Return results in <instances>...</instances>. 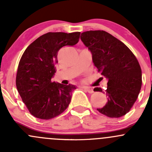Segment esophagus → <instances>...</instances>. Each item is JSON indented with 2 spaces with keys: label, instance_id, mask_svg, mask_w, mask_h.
Here are the masks:
<instances>
[{
  "label": "esophagus",
  "instance_id": "obj_1",
  "mask_svg": "<svg viewBox=\"0 0 152 152\" xmlns=\"http://www.w3.org/2000/svg\"><path fill=\"white\" fill-rule=\"evenodd\" d=\"M83 88L85 89V90H87V91L89 93H93V90L91 88V87H86V86H85V87H83Z\"/></svg>",
  "mask_w": 152,
  "mask_h": 152
}]
</instances>
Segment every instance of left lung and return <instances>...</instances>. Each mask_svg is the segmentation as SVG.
<instances>
[{"label":"left lung","instance_id":"left-lung-1","mask_svg":"<svg viewBox=\"0 0 152 152\" xmlns=\"http://www.w3.org/2000/svg\"><path fill=\"white\" fill-rule=\"evenodd\" d=\"M80 38L91 51L98 71L108 81L104 92L94 88L108 99L97 110L107 117H122L131 110L141 89L142 71L137 58L125 44L104 31H87Z\"/></svg>","mask_w":152,"mask_h":152}]
</instances>
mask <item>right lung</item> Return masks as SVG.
I'll list each match as a JSON object with an SVG mask.
<instances>
[{"label": "right lung", "instance_id": "obj_1", "mask_svg": "<svg viewBox=\"0 0 152 152\" xmlns=\"http://www.w3.org/2000/svg\"><path fill=\"white\" fill-rule=\"evenodd\" d=\"M80 32H48L26 49L20 60L16 86L31 114L48 120L59 115L68 107L75 85L52 82L58 63L57 53L65 45L79 42Z\"/></svg>", "mask_w": 152, "mask_h": 152}]
</instances>
